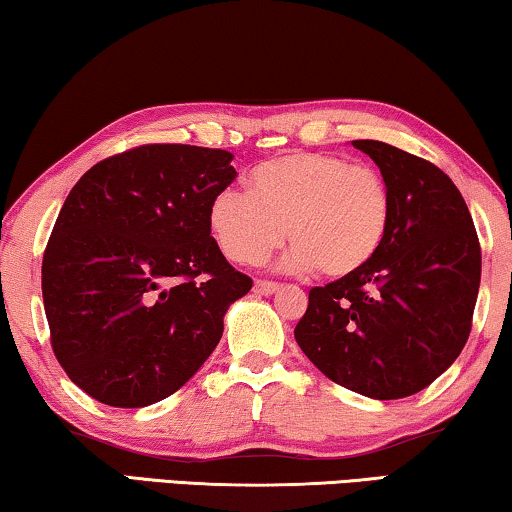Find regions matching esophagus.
Listing matches in <instances>:
<instances>
[{
	"label": "esophagus",
	"instance_id": "esophagus-1",
	"mask_svg": "<svg viewBox=\"0 0 512 512\" xmlns=\"http://www.w3.org/2000/svg\"><path fill=\"white\" fill-rule=\"evenodd\" d=\"M253 289H255V294H259V296H271V294L278 292L280 285H278V282H271V280H257Z\"/></svg>",
	"mask_w": 512,
	"mask_h": 512
}]
</instances>
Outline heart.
<instances>
[{
	"instance_id": "obj_1",
	"label": "heart",
	"mask_w": 512,
	"mask_h": 512,
	"mask_svg": "<svg viewBox=\"0 0 512 512\" xmlns=\"http://www.w3.org/2000/svg\"><path fill=\"white\" fill-rule=\"evenodd\" d=\"M248 183L250 193L225 188L209 204L213 239L236 264H257L287 234L294 246L282 269L345 278L370 264L386 239L391 195L368 165L292 151L257 165Z\"/></svg>"
}]
</instances>
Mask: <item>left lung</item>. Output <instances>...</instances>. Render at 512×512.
Masks as SVG:
<instances>
[{
    "instance_id": "1",
    "label": "left lung",
    "mask_w": 512,
    "mask_h": 512,
    "mask_svg": "<svg viewBox=\"0 0 512 512\" xmlns=\"http://www.w3.org/2000/svg\"><path fill=\"white\" fill-rule=\"evenodd\" d=\"M391 195L379 253L361 271L312 287L294 338L319 372L372 400L430 386L467 345L480 246L448 174L377 140H354Z\"/></svg>"
}]
</instances>
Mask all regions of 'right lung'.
<instances>
[{"label":"right lung","mask_w":512,"mask_h":512,"mask_svg":"<svg viewBox=\"0 0 512 512\" xmlns=\"http://www.w3.org/2000/svg\"><path fill=\"white\" fill-rule=\"evenodd\" d=\"M232 158L144 144L96 163L68 193L43 255V305L52 352L94 400L135 409L179 391L253 287L209 227Z\"/></svg>","instance_id":"1"}]
</instances>
